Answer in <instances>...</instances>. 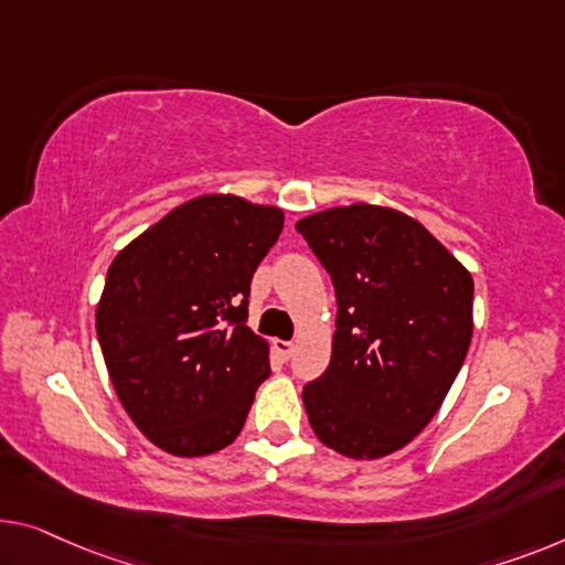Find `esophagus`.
I'll return each instance as SVG.
<instances>
[{"label":"esophagus","instance_id":"1","mask_svg":"<svg viewBox=\"0 0 565 565\" xmlns=\"http://www.w3.org/2000/svg\"><path fill=\"white\" fill-rule=\"evenodd\" d=\"M274 352L281 360H289L294 355V342H289V340H274Z\"/></svg>","mask_w":565,"mask_h":565}]
</instances>
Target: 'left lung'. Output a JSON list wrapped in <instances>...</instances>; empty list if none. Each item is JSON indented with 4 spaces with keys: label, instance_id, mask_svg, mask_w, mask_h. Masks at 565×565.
Returning <instances> with one entry per match:
<instances>
[{
    "label": "left lung",
    "instance_id": "1",
    "mask_svg": "<svg viewBox=\"0 0 565 565\" xmlns=\"http://www.w3.org/2000/svg\"><path fill=\"white\" fill-rule=\"evenodd\" d=\"M332 276V360L305 401L317 439L381 459L428 426L465 363L475 281L416 217L352 202L297 223Z\"/></svg>",
    "mask_w": 565,
    "mask_h": 565
}]
</instances>
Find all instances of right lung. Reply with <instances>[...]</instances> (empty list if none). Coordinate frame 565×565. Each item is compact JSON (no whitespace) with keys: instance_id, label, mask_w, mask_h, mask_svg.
Masks as SVG:
<instances>
[{"instance_id":"1","label":"right lung","mask_w":565,"mask_h":565,"mask_svg":"<svg viewBox=\"0 0 565 565\" xmlns=\"http://www.w3.org/2000/svg\"><path fill=\"white\" fill-rule=\"evenodd\" d=\"M284 210L241 195L192 198L111 260L96 307L108 377L134 426L174 457H207L241 434L271 375L250 332L256 266Z\"/></svg>"}]
</instances>
